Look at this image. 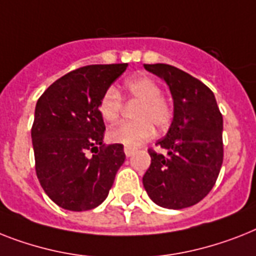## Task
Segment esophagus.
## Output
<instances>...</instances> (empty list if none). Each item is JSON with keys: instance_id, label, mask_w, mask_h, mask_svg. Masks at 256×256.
<instances>
[{"instance_id": "esophagus-1", "label": "esophagus", "mask_w": 256, "mask_h": 256, "mask_svg": "<svg viewBox=\"0 0 256 256\" xmlns=\"http://www.w3.org/2000/svg\"><path fill=\"white\" fill-rule=\"evenodd\" d=\"M124 155L128 158V156H132V154L135 152V148H132V147H128V146H124Z\"/></svg>"}]
</instances>
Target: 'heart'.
Masks as SVG:
<instances>
[{"mask_svg":"<svg viewBox=\"0 0 256 256\" xmlns=\"http://www.w3.org/2000/svg\"><path fill=\"white\" fill-rule=\"evenodd\" d=\"M124 93L130 100L138 101L134 118L136 121L124 122L108 132L110 142L136 147L152 138L154 126L164 130L174 118L172 105L164 98L160 85L148 76H134L124 82ZM101 117L106 122H116L122 113V98L117 88L109 86L98 102Z\"/></svg>","mask_w":256,"mask_h":256,"instance_id":"obj_1","label":"heart"}]
</instances>
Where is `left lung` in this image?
<instances>
[{"label":"left lung","instance_id":"1","mask_svg":"<svg viewBox=\"0 0 256 256\" xmlns=\"http://www.w3.org/2000/svg\"><path fill=\"white\" fill-rule=\"evenodd\" d=\"M144 68L170 86L174 121L156 142L167 154L148 148L151 164L143 186L159 206H192L210 192L221 170L222 114L213 92L196 78L168 64H144Z\"/></svg>","mask_w":256,"mask_h":256}]
</instances>
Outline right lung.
Segmentation results:
<instances>
[{
  "label": "right lung",
  "mask_w": 256,
  "mask_h": 256,
  "mask_svg": "<svg viewBox=\"0 0 256 256\" xmlns=\"http://www.w3.org/2000/svg\"><path fill=\"white\" fill-rule=\"evenodd\" d=\"M126 68V63L93 64L70 70L36 102L31 128L35 171L46 194L63 209L98 206L124 164V146L102 143L105 124L98 102Z\"/></svg>",
  "instance_id": "obj_1"
}]
</instances>
